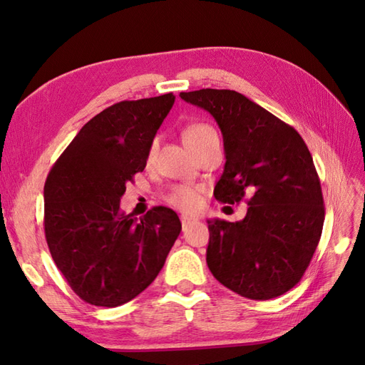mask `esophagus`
Returning <instances> with one entry per match:
<instances>
[{"mask_svg": "<svg viewBox=\"0 0 365 365\" xmlns=\"http://www.w3.org/2000/svg\"><path fill=\"white\" fill-rule=\"evenodd\" d=\"M180 220H182V226H183V229H185V227H187V226H188V224H191V222H195V221H196L195 218H190V216H185V215L182 216V218H180Z\"/></svg>", "mask_w": 365, "mask_h": 365, "instance_id": "1", "label": "esophagus"}]
</instances>
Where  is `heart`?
I'll use <instances>...</instances> for the list:
<instances>
[{
    "label": "heart",
    "instance_id": "obj_1",
    "mask_svg": "<svg viewBox=\"0 0 365 365\" xmlns=\"http://www.w3.org/2000/svg\"><path fill=\"white\" fill-rule=\"evenodd\" d=\"M215 135L216 131L210 125H207V123H191V125L183 130V143L187 145L202 141V139ZM157 147L158 141L155 139L149 147V155H147L149 160L153 158L155 152H157ZM168 202L180 212L195 213L199 210L200 204H202V196H200V190L196 187H191V185H178V187H174L173 191L168 195Z\"/></svg>",
    "mask_w": 365,
    "mask_h": 365
}]
</instances>
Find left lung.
<instances>
[{
	"instance_id": "1",
	"label": "left lung",
	"mask_w": 365,
	"mask_h": 365,
	"mask_svg": "<svg viewBox=\"0 0 365 365\" xmlns=\"http://www.w3.org/2000/svg\"><path fill=\"white\" fill-rule=\"evenodd\" d=\"M180 97L210 113L222 133L226 165L215 197L238 204L250 196L242 221H207L208 268L240 297H281L299 282L322 237L324 205L311 152L297 130L240 92Z\"/></svg>"
}]
</instances>
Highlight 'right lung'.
<instances>
[{
    "label": "right lung",
    "instance_id": "right-lung-1",
    "mask_svg": "<svg viewBox=\"0 0 365 365\" xmlns=\"http://www.w3.org/2000/svg\"><path fill=\"white\" fill-rule=\"evenodd\" d=\"M175 96L125 100L84 125L54 163L43 187L45 238L78 297L118 307L149 287L165 265L182 222L168 207L143 218L120 212V197L143 173Z\"/></svg>",
    "mask_w": 365,
    "mask_h": 365
}]
</instances>
